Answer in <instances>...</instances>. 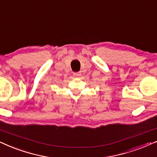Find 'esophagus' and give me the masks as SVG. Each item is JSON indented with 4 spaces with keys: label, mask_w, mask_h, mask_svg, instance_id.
I'll use <instances>...</instances> for the list:
<instances>
[{
    "label": "esophagus",
    "mask_w": 157,
    "mask_h": 157,
    "mask_svg": "<svg viewBox=\"0 0 157 157\" xmlns=\"http://www.w3.org/2000/svg\"><path fill=\"white\" fill-rule=\"evenodd\" d=\"M81 72H76V73H74V76H81Z\"/></svg>",
    "instance_id": "obj_1"
}]
</instances>
